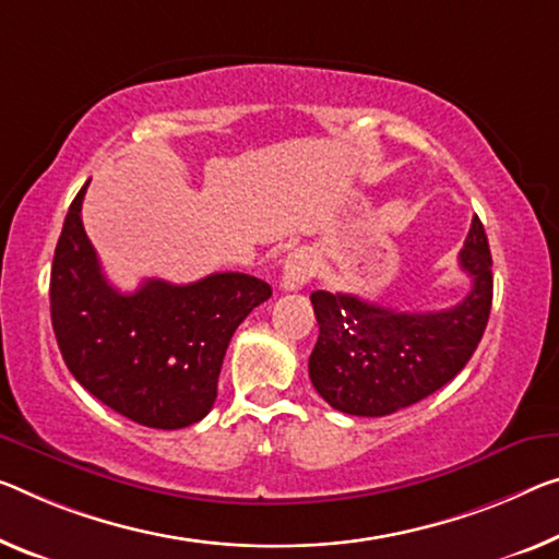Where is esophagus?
I'll list each match as a JSON object with an SVG mask.
<instances>
[{
    "label": "esophagus",
    "mask_w": 559,
    "mask_h": 559,
    "mask_svg": "<svg viewBox=\"0 0 559 559\" xmlns=\"http://www.w3.org/2000/svg\"><path fill=\"white\" fill-rule=\"evenodd\" d=\"M314 260L312 254L307 250H297L287 257L285 262V270H282V282L280 287L285 292H295V289H302L309 280L314 277Z\"/></svg>",
    "instance_id": "1"
}]
</instances>
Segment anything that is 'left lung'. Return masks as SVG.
<instances>
[{
  "mask_svg": "<svg viewBox=\"0 0 559 559\" xmlns=\"http://www.w3.org/2000/svg\"><path fill=\"white\" fill-rule=\"evenodd\" d=\"M460 267L472 287L440 312H397L357 295L312 292L320 337L309 380L322 400L345 415L384 417L444 388L469 362L492 309V254L479 217Z\"/></svg>",
  "mask_w": 559,
  "mask_h": 559,
  "instance_id": "8db88e82",
  "label": "left lung"
}]
</instances>
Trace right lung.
Masks as SVG:
<instances>
[{
	"label": "right lung",
	"mask_w": 559,
	"mask_h": 559,
	"mask_svg": "<svg viewBox=\"0 0 559 559\" xmlns=\"http://www.w3.org/2000/svg\"><path fill=\"white\" fill-rule=\"evenodd\" d=\"M87 185L67 212L49 277L64 365L84 390L136 425L200 423L217 400L231 334L272 287L242 272H217L192 285L147 280L122 295L107 282L82 225Z\"/></svg>",
	"instance_id": "1"
}]
</instances>
